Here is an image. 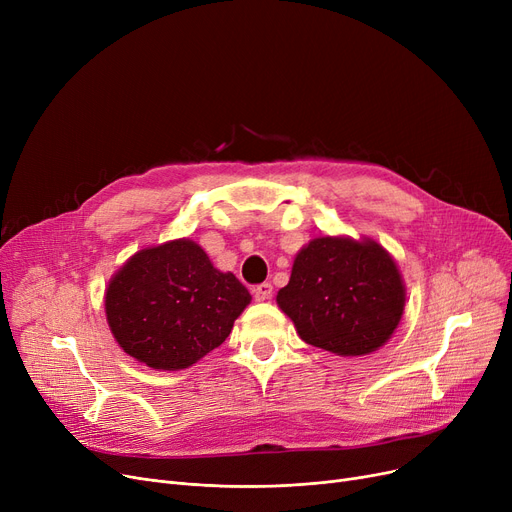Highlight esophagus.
Returning a JSON list of instances; mask_svg holds the SVG:
<instances>
[{
  "mask_svg": "<svg viewBox=\"0 0 512 512\" xmlns=\"http://www.w3.org/2000/svg\"><path fill=\"white\" fill-rule=\"evenodd\" d=\"M272 292H274L272 284L263 282V284H259V286L253 288V297H255V301L263 303V301H270V299H272Z\"/></svg>",
  "mask_w": 512,
  "mask_h": 512,
  "instance_id": "esophagus-1",
  "label": "esophagus"
}]
</instances>
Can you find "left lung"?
Returning a JSON list of instances; mask_svg holds the SVG:
<instances>
[{
    "instance_id": "obj_1",
    "label": "left lung",
    "mask_w": 512,
    "mask_h": 512,
    "mask_svg": "<svg viewBox=\"0 0 512 512\" xmlns=\"http://www.w3.org/2000/svg\"><path fill=\"white\" fill-rule=\"evenodd\" d=\"M394 257L373 238L317 236L297 253L276 303L301 340L340 357L384 346L405 313Z\"/></svg>"
}]
</instances>
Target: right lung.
<instances>
[{
  "label": "right lung",
  "instance_id": "add662e5",
  "mask_svg": "<svg viewBox=\"0 0 512 512\" xmlns=\"http://www.w3.org/2000/svg\"><path fill=\"white\" fill-rule=\"evenodd\" d=\"M249 303V290L191 238L137 251L105 288L116 342L157 371L186 369L218 348Z\"/></svg>",
  "mask_w": 512,
  "mask_h": 512
}]
</instances>
